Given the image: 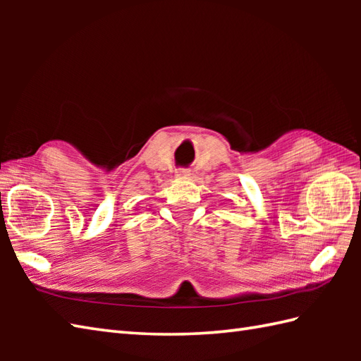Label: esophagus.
Segmentation results:
<instances>
[{"mask_svg":"<svg viewBox=\"0 0 361 361\" xmlns=\"http://www.w3.org/2000/svg\"><path fill=\"white\" fill-rule=\"evenodd\" d=\"M176 176H180V178H188L189 171H186V169H178V171H176Z\"/></svg>","mask_w":361,"mask_h":361,"instance_id":"obj_1","label":"esophagus"}]
</instances>
